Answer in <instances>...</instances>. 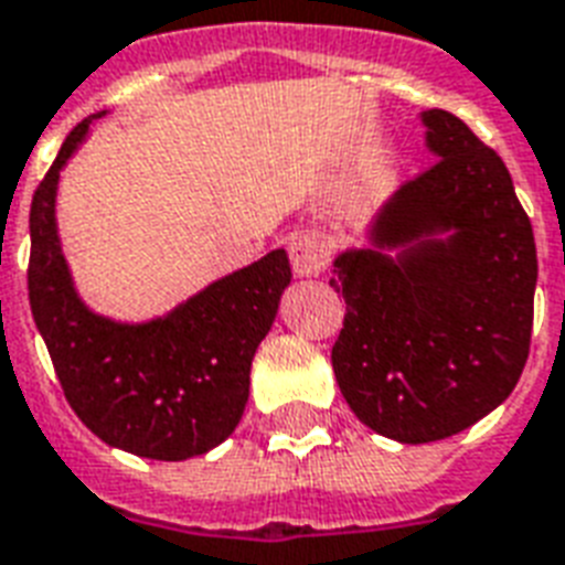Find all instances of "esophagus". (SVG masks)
<instances>
[{
    "instance_id": "obj_1",
    "label": "esophagus",
    "mask_w": 565,
    "mask_h": 565,
    "mask_svg": "<svg viewBox=\"0 0 565 565\" xmlns=\"http://www.w3.org/2000/svg\"><path fill=\"white\" fill-rule=\"evenodd\" d=\"M288 259H291L297 277H321L330 265V250L318 235L303 233L288 242Z\"/></svg>"
}]
</instances>
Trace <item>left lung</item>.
I'll return each mask as SVG.
<instances>
[{"mask_svg": "<svg viewBox=\"0 0 565 565\" xmlns=\"http://www.w3.org/2000/svg\"><path fill=\"white\" fill-rule=\"evenodd\" d=\"M436 156L388 196L369 247L332 262L348 315L344 401L380 436L424 445L501 406L531 351L536 244L510 170L460 117L422 111Z\"/></svg>", "mask_w": 565, "mask_h": 565, "instance_id": "obj_1", "label": "left lung"}]
</instances>
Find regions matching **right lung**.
<instances>
[{
	"label": "right lung",
	"mask_w": 565,
	"mask_h": 565,
	"mask_svg": "<svg viewBox=\"0 0 565 565\" xmlns=\"http://www.w3.org/2000/svg\"><path fill=\"white\" fill-rule=\"evenodd\" d=\"M90 115L61 143L34 191L29 303L73 413L105 445L147 460L179 462L217 448L238 427L250 395L256 348L291 282L286 250L214 279L168 315L126 323L78 297L55 221L58 179Z\"/></svg>",
	"instance_id": "1"
}]
</instances>
